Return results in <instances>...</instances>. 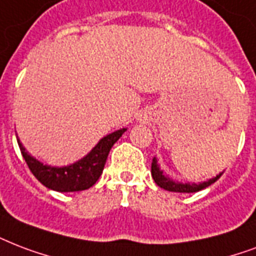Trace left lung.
Masks as SVG:
<instances>
[{
    "label": "left lung",
    "instance_id": "1",
    "mask_svg": "<svg viewBox=\"0 0 256 256\" xmlns=\"http://www.w3.org/2000/svg\"><path fill=\"white\" fill-rule=\"evenodd\" d=\"M223 174V172L219 173V174L214 177V178H210L206 181H202V182H180V181L173 180L172 177H169L168 174L164 173V170L160 168L158 161L154 157L153 161H152V177L156 184L158 185L160 188L165 189V190H169V192H178V193H194L202 190V189H206V186H210L214 182L219 180L220 176Z\"/></svg>",
    "mask_w": 256,
    "mask_h": 256
}]
</instances>
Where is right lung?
<instances>
[{"label":"right lung","mask_w":256,"mask_h":256,"mask_svg":"<svg viewBox=\"0 0 256 256\" xmlns=\"http://www.w3.org/2000/svg\"><path fill=\"white\" fill-rule=\"evenodd\" d=\"M128 128H120L103 136L83 158L67 166H50L34 158L26 152L17 136L20 150L33 176L48 189L56 192H79L91 188L100 177L107 156L115 142ZM17 136V134H16Z\"/></svg>","instance_id":"add662e5"}]
</instances>
